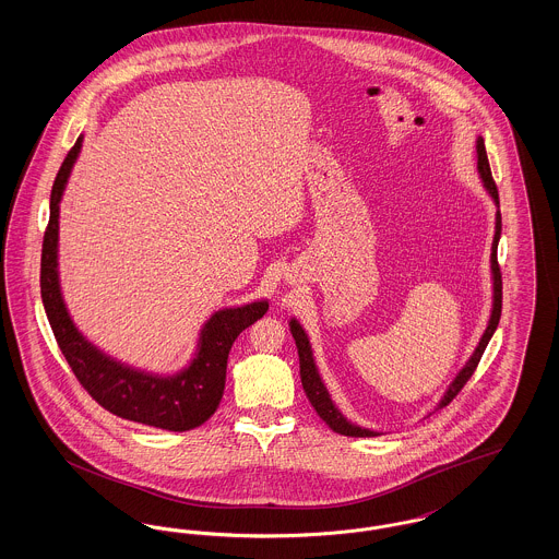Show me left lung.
Instances as JSON below:
<instances>
[{
    "label": "left lung",
    "mask_w": 559,
    "mask_h": 559,
    "mask_svg": "<svg viewBox=\"0 0 559 559\" xmlns=\"http://www.w3.org/2000/svg\"><path fill=\"white\" fill-rule=\"evenodd\" d=\"M476 159H478V174L481 178V185L486 188V192L492 197L495 205L499 207V190L495 187L492 174H490V165H488V157H486V146H484V138L478 135L476 140ZM499 239H501V212L497 210V222H495V239H492V249H490V272H492V310H490V319L488 324L479 337V344L474 349V354L469 356V360L465 362V367L456 372V377L452 379L449 390L444 392V396L438 402V408H444L451 402L461 388L467 383V379L474 374L476 367H478L479 358L484 354V349L488 346L490 337L495 335L497 326H499V319H501V306H503V281H501V267L497 262V247H499ZM289 329H292L293 340L297 346V354H299V374H301V385L304 392L310 400V404L314 406V411L319 413L320 419L331 427L333 431L342 433V436H352V438H372L379 436L377 431L367 429V427L356 426L352 421H347L344 413L335 406V402L331 400V394L320 377L319 367L314 362V352H312V344L308 340V333L304 331V326L299 324V320H289Z\"/></svg>",
    "instance_id": "left-lung-1"
}]
</instances>
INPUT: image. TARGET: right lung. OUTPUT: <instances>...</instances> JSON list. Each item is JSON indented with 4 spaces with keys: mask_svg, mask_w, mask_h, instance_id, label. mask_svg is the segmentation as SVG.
Returning <instances> with one entry per match:
<instances>
[{
    "mask_svg": "<svg viewBox=\"0 0 559 559\" xmlns=\"http://www.w3.org/2000/svg\"><path fill=\"white\" fill-rule=\"evenodd\" d=\"M81 144L83 138H78L53 180L50 224L41 249V301L53 337L81 385L108 413L169 431H188L203 426L224 396L230 347L249 324L266 314L267 299L213 312L199 333L192 360L185 369L171 374L135 369L94 346L71 319L58 274L60 201L71 169L80 157Z\"/></svg>",
    "mask_w": 559,
    "mask_h": 559,
    "instance_id": "1",
    "label": "right lung"
}]
</instances>
